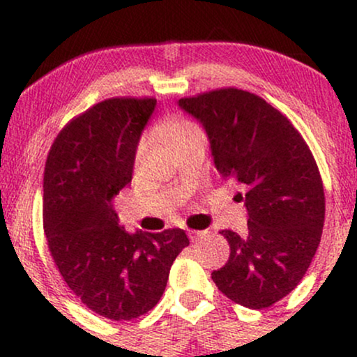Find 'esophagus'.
<instances>
[{"instance_id":"esophagus-1","label":"esophagus","mask_w":357,"mask_h":357,"mask_svg":"<svg viewBox=\"0 0 357 357\" xmlns=\"http://www.w3.org/2000/svg\"><path fill=\"white\" fill-rule=\"evenodd\" d=\"M188 235H190L191 240H198V238H202V236L206 235V231H195V230H190V233H188Z\"/></svg>"}]
</instances>
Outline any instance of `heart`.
I'll return each instance as SVG.
<instances>
[{
	"label": "heart",
	"mask_w": 357,
	"mask_h": 357,
	"mask_svg": "<svg viewBox=\"0 0 357 357\" xmlns=\"http://www.w3.org/2000/svg\"><path fill=\"white\" fill-rule=\"evenodd\" d=\"M199 127L195 124V122L190 121V119H184L179 116L167 117L166 121H162L161 124L158 126V136L162 139L169 147H174L179 144V142L184 141L186 137L192 136V134L199 132ZM147 147V139L142 137L139 141L137 149H136V159H141L142 154H144Z\"/></svg>",
	"instance_id": "heart-1"
}]
</instances>
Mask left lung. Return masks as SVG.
<instances>
[{"label": "left lung", "mask_w": 357, "mask_h": 357, "mask_svg": "<svg viewBox=\"0 0 357 357\" xmlns=\"http://www.w3.org/2000/svg\"><path fill=\"white\" fill-rule=\"evenodd\" d=\"M178 105L206 130L221 178L245 190L247 233L220 231L230 258L213 282L236 304L270 307L296 289L321 243L326 198L314 155L284 114L247 90H211Z\"/></svg>", "instance_id": "1"}]
</instances>
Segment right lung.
<instances>
[{
	"label": "right lung",
	"mask_w": 357,
	"mask_h": 357,
	"mask_svg": "<svg viewBox=\"0 0 357 357\" xmlns=\"http://www.w3.org/2000/svg\"><path fill=\"white\" fill-rule=\"evenodd\" d=\"M154 107V99L93 105L63 127L45 165L43 228L53 261L82 304L112 321L149 312L190 245L179 228L126 231L114 210Z\"/></svg>",
	"instance_id": "right-lung-1"
}]
</instances>
